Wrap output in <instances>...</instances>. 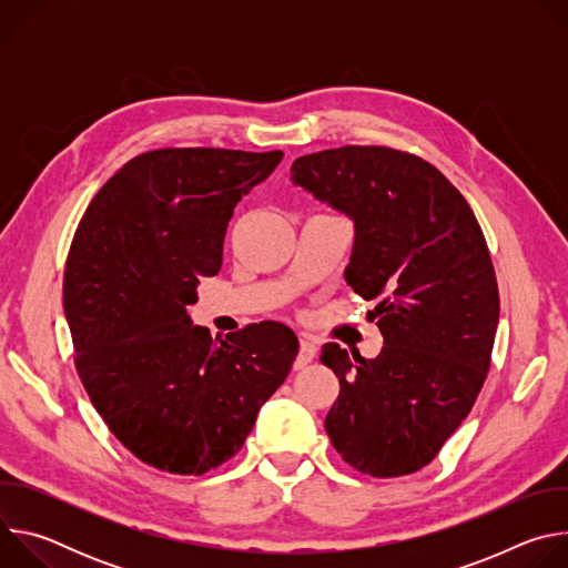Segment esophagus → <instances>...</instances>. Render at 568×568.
I'll list each match as a JSON object with an SVG mask.
<instances>
[{"label": "esophagus", "instance_id": "obj_1", "mask_svg": "<svg viewBox=\"0 0 568 568\" xmlns=\"http://www.w3.org/2000/svg\"><path fill=\"white\" fill-rule=\"evenodd\" d=\"M316 357V344L310 339V337H303L301 344H298V355H296V362H294V368H305L312 359Z\"/></svg>", "mask_w": 568, "mask_h": 568}]
</instances>
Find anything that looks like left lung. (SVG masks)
Returning <instances> with one entry per match:
<instances>
[{
    "mask_svg": "<svg viewBox=\"0 0 568 568\" xmlns=\"http://www.w3.org/2000/svg\"><path fill=\"white\" fill-rule=\"evenodd\" d=\"M292 182L355 222L346 283L384 337L375 359L339 344L321 362L339 377L326 432L377 478L429 465L488 377L499 287L474 211L429 161L384 145L298 156Z\"/></svg>",
    "mask_w": 568,
    "mask_h": 568,
    "instance_id": "left-lung-1",
    "label": "left lung"
}]
</instances>
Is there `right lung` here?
<instances>
[{
    "label": "right lung",
    "instance_id": "obj_1",
    "mask_svg": "<svg viewBox=\"0 0 568 568\" xmlns=\"http://www.w3.org/2000/svg\"><path fill=\"white\" fill-rule=\"evenodd\" d=\"M283 152L161 148L94 195L64 267L75 371L110 432L139 460L204 474L235 456L285 382L296 335L261 321L217 342L186 305L222 267L235 204Z\"/></svg>",
    "mask_w": 568,
    "mask_h": 568
}]
</instances>
